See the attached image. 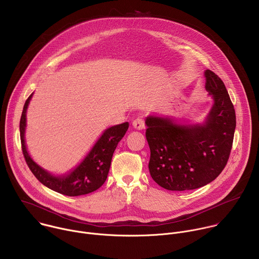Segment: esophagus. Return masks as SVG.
<instances>
[{"mask_svg":"<svg viewBox=\"0 0 259 259\" xmlns=\"http://www.w3.org/2000/svg\"><path fill=\"white\" fill-rule=\"evenodd\" d=\"M133 126L137 130H143L145 128V122H144V119L141 118V117H138L136 118L134 121H133Z\"/></svg>","mask_w":259,"mask_h":259,"instance_id":"esophagus-1","label":"esophagus"}]
</instances>
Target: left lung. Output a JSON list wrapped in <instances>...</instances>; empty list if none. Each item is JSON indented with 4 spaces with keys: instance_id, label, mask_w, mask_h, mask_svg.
Returning <instances> with one entry per match:
<instances>
[{
    "instance_id": "8db88e82",
    "label": "left lung",
    "mask_w": 259,
    "mask_h": 259,
    "mask_svg": "<svg viewBox=\"0 0 259 259\" xmlns=\"http://www.w3.org/2000/svg\"><path fill=\"white\" fill-rule=\"evenodd\" d=\"M204 75L205 89L214 103L203 125H178L156 116L146 119L150 174L168 190L195 189L211 182L230 157L236 127L234 105L221 78L210 70Z\"/></svg>"
}]
</instances>
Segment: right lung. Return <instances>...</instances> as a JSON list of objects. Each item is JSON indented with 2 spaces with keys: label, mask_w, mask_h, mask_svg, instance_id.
<instances>
[{
  "label": "right lung",
  "mask_w": 259,
  "mask_h": 259,
  "mask_svg": "<svg viewBox=\"0 0 259 259\" xmlns=\"http://www.w3.org/2000/svg\"><path fill=\"white\" fill-rule=\"evenodd\" d=\"M31 96L32 94L27 98L23 107L20 119V139L23 156L33 175L47 187L69 196L87 194L101 187L107 178L111 159L117 144L128 128V122H123L106 130L88 156L73 172L67 176L56 177L34 163L26 150L24 141L26 109Z\"/></svg>",
  "instance_id": "1"
}]
</instances>
